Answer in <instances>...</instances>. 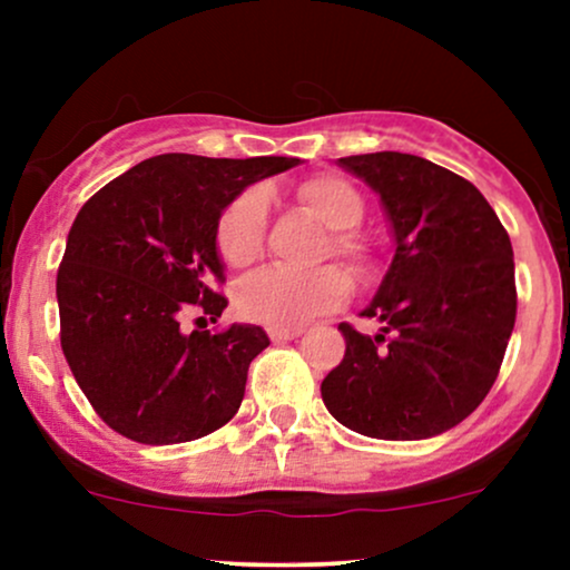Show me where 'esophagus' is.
<instances>
[{
    "label": "esophagus",
    "instance_id": "34e87169",
    "mask_svg": "<svg viewBox=\"0 0 570 570\" xmlns=\"http://www.w3.org/2000/svg\"><path fill=\"white\" fill-rule=\"evenodd\" d=\"M267 335H271L273 343H284V340H294L303 335V330H276V326H271L267 330Z\"/></svg>",
    "mask_w": 570,
    "mask_h": 570
}]
</instances>
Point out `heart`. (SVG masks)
I'll list each match as a JSON object with an SVG mask.
<instances>
[{"instance_id": "heart-1", "label": "heart", "mask_w": 570, "mask_h": 570, "mask_svg": "<svg viewBox=\"0 0 570 570\" xmlns=\"http://www.w3.org/2000/svg\"><path fill=\"white\" fill-rule=\"evenodd\" d=\"M294 198L311 214L326 235L324 257H335L351 273H364L372 259V246L356 230L367 214V200L356 185L337 174L307 176L294 187ZM267 235V195L248 187L222 208L217 219V252L222 263L246 267L259 259ZM348 278L337 267H322L313 273H292L281 267H265L252 273L235 289V307L248 322L276 330H294L307 318L335 311L348 299Z\"/></svg>"}]
</instances>
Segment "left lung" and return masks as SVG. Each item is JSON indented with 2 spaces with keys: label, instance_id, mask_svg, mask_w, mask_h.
<instances>
[{
  "label": "left lung",
  "instance_id": "left-lung-1",
  "mask_svg": "<svg viewBox=\"0 0 570 570\" xmlns=\"http://www.w3.org/2000/svg\"><path fill=\"white\" fill-rule=\"evenodd\" d=\"M381 193L396 254L362 316L340 324L345 356L322 383L326 410L372 440H426L480 407L517 318L512 240L472 181L426 158H340Z\"/></svg>",
  "mask_w": 570,
  "mask_h": 570
}]
</instances>
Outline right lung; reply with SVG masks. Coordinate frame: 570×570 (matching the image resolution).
<instances>
[{
	"label": "right lung",
	"mask_w": 570,
	"mask_h": 570,
	"mask_svg": "<svg viewBox=\"0 0 570 570\" xmlns=\"http://www.w3.org/2000/svg\"><path fill=\"white\" fill-rule=\"evenodd\" d=\"M297 158H200L168 153L104 185L77 214L58 265L61 348L90 407L141 444L193 442L244 402L263 326L181 330L189 311L227 307L217 257L222 208ZM203 322V318H200Z\"/></svg>",
	"instance_id": "1"
}]
</instances>
